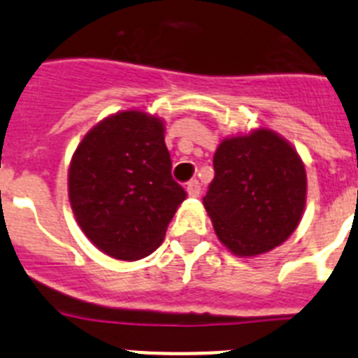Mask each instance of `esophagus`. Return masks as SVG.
<instances>
[{
    "mask_svg": "<svg viewBox=\"0 0 358 358\" xmlns=\"http://www.w3.org/2000/svg\"><path fill=\"white\" fill-rule=\"evenodd\" d=\"M186 192H188L189 197H199L201 195V182L197 179H192V181L186 185Z\"/></svg>",
    "mask_w": 358,
    "mask_h": 358,
    "instance_id": "esophagus-1",
    "label": "esophagus"
}]
</instances>
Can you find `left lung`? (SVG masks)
Masks as SVG:
<instances>
[{
    "label": "left lung",
    "instance_id": "obj_1",
    "mask_svg": "<svg viewBox=\"0 0 358 358\" xmlns=\"http://www.w3.org/2000/svg\"><path fill=\"white\" fill-rule=\"evenodd\" d=\"M213 169L202 202L233 255H262L292 235L305 210L306 172L289 141L268 129L226 138Z\"/></svg>",
    "mask_w": 358,
    "mask_h": 358
}]
</instances>
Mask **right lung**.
Wrapping results in <instances>:
<instances>
[{
    "label": "right lung",
    "instance_id": "1",
    "mask_svg": "<svg viewBox=\"0 0 358 358\" xmlns=\"http://www.w3.org/2000/svg\"><path fill=\"white\" fill-rule=\"evenodd\" d=\"M68 194L78 226L100 251L129 262L150 255L186 199L172 179L163 120L123 110L94 125L71 157Z\"/></svg>",
    "mask_w": 358,
    "mask_h": 358
}]
</instances>
